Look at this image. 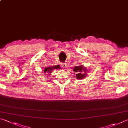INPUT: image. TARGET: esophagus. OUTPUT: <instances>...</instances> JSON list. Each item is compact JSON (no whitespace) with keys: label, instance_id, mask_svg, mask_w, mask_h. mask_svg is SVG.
Here are the masks:
<instances>
[{"label":"esophagus","instance_id":"obj_1","mask_svg":"<svg viewBox=\"0 0 128 128\" xmlns=\"http://www.w3.org/2000/svg\"><path fill=\"white\" fill-rule=\"evenodd\" d=\"M61 65H62V67H63L64 68H66V67H67V64L66 63H63V64H61Z\"/></svg>","mask_w":128,"mask_h":128}]
</instances>
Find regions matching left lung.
<instances>
[{"mask_svg":"<svg viewBox=\"0 0 128 128\" xmlns=\"http://www.w3.org/2000/svg\"><path fill=\"white\" fill-rule=\"evenodd\" d=\"M73 70L74 72V75L76 78L78 79H82L85 78L87 75V73L88 72L86 68H85L83 66H75Z\"/></svg>","mask_w":128,"mask_h":128,"instance_id":"8db88e82","label":"left lung"}]
</instances>
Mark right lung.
<instances>
[{"instance_id": "add662e5", "label": "right lung", "mask_w": 128, "mask_h": 128, "mask_svg": "<svg viewBox=\"0 0 128 128\" xmlns=\"http://www.w3.org/2000/svg\"><path fill=\"white\" fill-rule=\"evenodd\" d=\"M58 68H61L60 64L55 65V66L46 67V68L44 69V70H43V72H44V74H48L49 75V74H50L51 73L53 70H57Z\"/></svg>"}]
</instances>
